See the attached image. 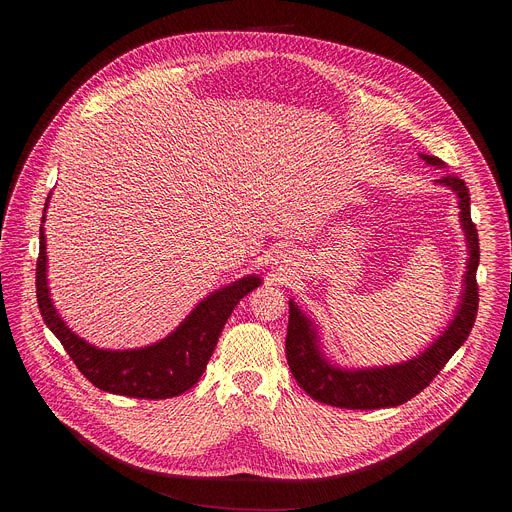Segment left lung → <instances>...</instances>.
Instances as JSON below:
<instances>
[{"instance_id": "left-lung-1", "label": "left lung", "mask_w": 512, "mask_h": 512, "mask_svg": "<svg viewBox=\"0 0 512 512\" xmlns=\"http://www.w3.org/2000/svg\"><path fill=\"white\" fill-rule=\"evenodd\" d=\"M423 159L432 166H444L438 157L423 155ZM438 182L450 186L456 197H459L461 224L469 242V263L459 313L452 319L450 328L417 359L392 367L348 371L332 367L324 359L317 346V336L311 321L290 301L286 334L288 367L294 375V380H297L299 386L317 402H324V405L330 407L361 411L398 407L432 384V380L444 369L450 357L459 351L463 342L469 338L479 307V238L477 228L471 220V201L465 180L456 174H444Z\"/></svg>"}]
</instances>
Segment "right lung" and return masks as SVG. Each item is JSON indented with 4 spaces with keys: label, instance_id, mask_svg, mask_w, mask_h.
I'll use <instances>...</instances> for the list:
<instances>
[{
    "label": "right lung",
    "instance_id": "add662e5",
    "mask_svg": "<svg viewBox=\"0 0 512 512\" xmlns=\"http://www.w3.org/2000/svg\"><path fill=\"white\" fill-rule=\"evenodd\" d=\"M47 209V203H45ZM45 220V218H43ZM41 220V222H43ZM45 234L41 228L37 257V303L45 326L56 334L78 371L99 390L132 398H172L191 390L203 375L226 321L240 299L261 284L257 276L242 278L197 305L176 332L153 346L132 351H101L78 338L58 315L47 288Z\"/></svg>",
    "mask_w": 512,
    "mask_h": 512
}]
</instances>
